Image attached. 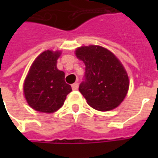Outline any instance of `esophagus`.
I'll list each match as a JSON object with an SVG mask.
<instances>
[{
  "mask_svg": "<svg viewBox=\"0 0 158 158\" xmlns=\"http://www.w3.org/2000/svg\"><path fill=\"white\" fill-rule=\"evenodd\" d=\"M72 89L73 90H76V89H79V83H74L72 85Z\"/></svg>",
  "mask_w": 158,
  "mask_h": 158,
  "instance_id": "1",
  "label": "esophagus"
}]
</instances>
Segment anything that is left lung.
<instances>
[{
	"label": "left lung",
	"instance_id": "8db88e82",
	"mask_svg": "<svg viewBox=\"0 0 158 158\" xmlns=\"http://www.w3.org/2000/svg\"><path fill=\"white\" fill-rule=\"evenodd\" d=\"M85 65V81L79 89L94 109L107 112L116 108L127 96L129 79L125 68L113 52L101 45H83L75 50Z\"/></svg>",
	"mask_w": 158,
	"mask_h": 158
}]
</instances>
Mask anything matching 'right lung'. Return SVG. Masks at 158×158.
Returning <instances> with one entry per match:
<instances>
[{
	"mask_svg": "<svg viewBox=\"0 0 158 158\" xmlns=\"http://www.w3.org/2000/svg\"><path fill=\"white\" fill-rule=\"evenodd\" d=\"M61 51L46 50L33 62L23 82V96L31 108L40 113H52L64 104L72 91L66 84L65 73L57 69Z\"/></svg>",
	"mask_w": 158,
	"mask_h": 158,
	"instance_id": "right-lung-1",
	"label": "right lung"
}]
</instances>
